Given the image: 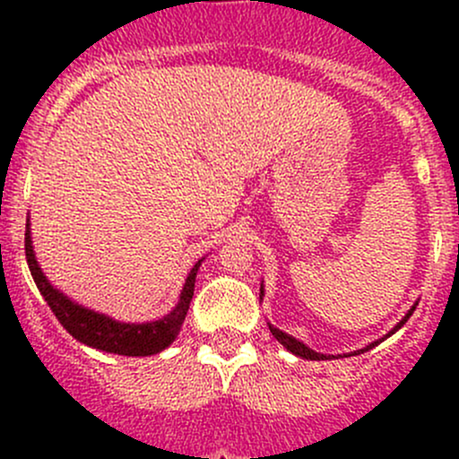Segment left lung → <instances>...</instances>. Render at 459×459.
Here are the masks:
<instances>
[{
    "mask_svg": "<svg viewBox=\"0 0 459 459\" xmlns=\"http://www.w3.org/2000/svg\"><path fill=\"white\" fill-rule=\"evenodd\" d=\"M259 290H262V289H259ZM262 293H264V290H262ZM413 311H415V307H411V311H409V313H406V316H404V317H402V319H400V322H397V324H395V328H393V331H391V333H388V335H384V337H382V340H377V342H371V344H368V346H364V349L355 351V353H353V355H359V353H367V351H371V349H375V346H377V344H379V342H384V340H386V337H391V335H393V333H395V331H400V328H402V326H404V324H406V319H409L411 316H413ZM268 328H271L273 337H275V340H277V342H280V344H281V346H284V349H286V351H290V353H293V355H298V358H302V359H331V358H326V355H324V353H316V351H313V349H308V346H307V344H304V342L295 340V337H293V335H289V333L280 331V328L271 326V324H268Z\"/></svg>",
    "mask_w": 459,
    "mask_h": 459,
    "instance_id": "8db88e82",
    "label": "left lung"
}]
</instances>
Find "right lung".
<instances>
[{"instance_id": "obj_1", "label": "right lung", "mask_w": 459, "mask_h": 459, "mask_svg": "<svg viewBox=\"0 0 459 459\" xmlns=\"http://www.w3.org/2000/svg\"><path fill=\"white\" fill-rule=\"evenodd\" d=\"M24 247L26 262H29L32 280H35L39 293L44 295L50 311H53L55 317L59 319V324H62L75 340H80L82 344L106 351V353L128 355V358L155 355L160 353V351H164L169 344H173L179 328H182L184 319H186L188 307H191L193 299V290H195L197 271H200L202 266L200 259V262L191 268V273H188L186 277V284H184L182 289V295H179L178 307H175L169 316L146 324H126L104 316V313L91 311V308L82 307V304H75L71 298L59 293V290L46 280V275L41 273L39 264H37L35 259V251H32L30 224H26Z\"/></svg>"}]
</instances>
